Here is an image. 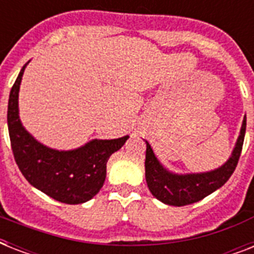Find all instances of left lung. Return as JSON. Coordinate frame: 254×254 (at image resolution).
<instances>
[{
	"instance_id": "1",
	"label": "left lung",
	"mask_w": 254,
	"mask_h": 254,
	"mask_svg": "<svg viewBox=\"0 0 254 254\" xmlns=\"http://www.w3.org/2000/svg\"><path fill=\"white\" fill-rule=\"evenodd\" d=\"M245 129H247V119L244 117L240 135L231 158L217 170L203 174L177 175L169 173L158 162V159L153 153V149L146 141L145 177L150 192L165 204L182 207V205L196 203L208 196L213 191H216L217 189H220L231 178L240 159Z\"/></svg>"
}]
</instances>
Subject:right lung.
I'll list each match as a JSON object with an SVG mask.
<instances>
[{"label": "right lung", "mask_w": 254, "mask_h": 254, "mask_svg": "<svg viewBox=\"0 0 254 254\" xmlns=\"http://www.w3.org/2000/svg\"><path fill=\"white\" fill-rule=\"evenodd\" d=\"M26 64L11 87L7 127L14 159L26 181L65 204H79L95 196L107 177V162L129 138L93 139L76 150L58 151L43 146L23 129L18 117V91Z\"/></svg>", "instance_id": "obj_1"}]
</instances>
